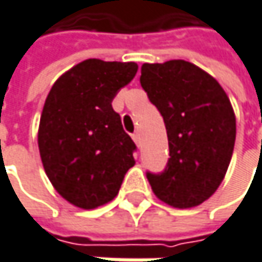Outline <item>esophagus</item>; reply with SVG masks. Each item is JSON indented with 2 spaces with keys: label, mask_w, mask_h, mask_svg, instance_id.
Here are the masks:
<instances>
[{
  "label": "esophagus",
  "mask_w": 262,
  "mask_h": 262,
  "mask_svg": "<svg viewBox=\"0 0 262 262\" xmlns=\"http://www.w3.org/2000/svg\"><path fill=\"white\" fill-rule=\"evenodd\" d=\"M132 138H133V141H135V144H136V145L139 147V139H141V136H139V133H138V132H136V133H133V135H132Z\"/></svg>",
  "instance_id": "obj_1"
}]
</instances>
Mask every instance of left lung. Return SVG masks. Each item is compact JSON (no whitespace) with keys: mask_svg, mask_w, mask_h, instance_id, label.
<instances>
[{"mask_svg":"<svg viewBox=\"0 0 262 262\" xmlns=\"http://www.w3.org/2000/svg\"><path fill=\"white\" fill-rule=\"evenodd\" d=\"M141 85L163 117L169 160L147 172L155 195L176 208L207 201L225 177L235 142V114L211 75L184 60L142 64Z\"/></svg>","mask_w":262,"mask_h":262,"instance_id":"8db88e82","label":"left lung"}]
</instances>
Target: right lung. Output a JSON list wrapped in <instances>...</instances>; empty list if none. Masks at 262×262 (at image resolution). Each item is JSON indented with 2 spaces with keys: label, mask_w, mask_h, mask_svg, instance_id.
Masks as SVG:
<instances>
[{
  "label": "right lung",
  "mask_w": 262,
  "mask_h": 262,
  "mask_svg": "<svg viewBox=\"0 0 262 262\" xmlns=\"http://www.w3.org/2000/svg\"><path fill=\"white\" fill-rule=\"evenodd\" d=\"M136 62L85 60L52 85L38 124V151L61 196L83 210L112 201L136 148L112 109L117 93L135 78Z\"/></svg>",
  "instance_id": "add662e5"
}]
</instances>
